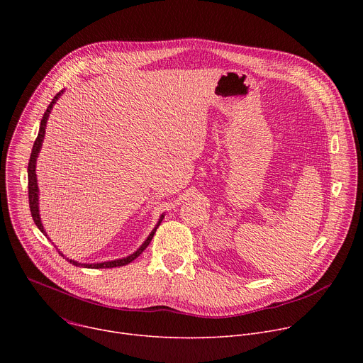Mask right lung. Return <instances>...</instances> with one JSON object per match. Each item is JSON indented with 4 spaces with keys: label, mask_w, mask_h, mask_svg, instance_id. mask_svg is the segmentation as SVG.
<instances>
[{
    "label": "right lung",
    "mask_w": 363,
    "mask_h": 363,
    "mask_svg": "<svg viewBox=\"0 0 363 363\" xmlns=\"http://www.w3.org/2000/svg\"><path fill=\"white\" fill-rule=\"evenodd\" d=\"M65 90L59 91L55 99L51 100V103L48 105L47 111L44 112L43 115V119L40 122V129H38V135H37V139L33 145V150H31V155H30V162H28V201H30V211H31V217L37 225V228L48 238L44 227H43V223H41V217H40V206H38V184H37V174H35V164H37V158H38V153H40V149L43 146V140H44V136H45V126H47V121H48V116L51 113V109H53V106L56 105V101L60 99V96L63 94ZM164 214L160 217L157 225H155V228L150 231V234L147 235V238L142 242V245L135 251L132 252L130 255L128 257H123V258H118V260H112V262H103V263H93V264H87V263H79V262H74L72 260V258H66L67 262H70L73 266H77V267H86V269H112V267H121V266H125V264H129L132 263L136 257H139L142 254V251L149 245L152 237L155 235V231H157V228L160 227V224L162 223L164 220ZM50 240V238H48ZM63 255V252H60ZM66 257V255H63Z\"/></svg>",
    "instance_id": "add662e5"
}]
</instances>
